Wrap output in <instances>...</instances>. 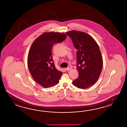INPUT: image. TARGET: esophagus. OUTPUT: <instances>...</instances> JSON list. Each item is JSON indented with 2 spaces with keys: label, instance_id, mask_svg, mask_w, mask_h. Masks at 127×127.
Masks as SVG:
<instances>
[{
  "label": "esophagus",
  "instance_id": "34e87169",
  "mask_svg": "<svg viewBox=\"0 0 127 127\" xmlns=\"http://www.w3.org/2000/svg\"><path fill=\"white\" fill-rule=\"evenodd\" d=\"M65 70L66 71H69V70H71V68L70 67H68L67 68H65Z\"/></svg>",
  "mask_w": 127,
  "mask_h": 127
}]
</instances>
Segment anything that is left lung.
Instances as JSON below:
<instances>
[{"mask_svg":"<svg viewBox=\"0 0 127 127\" xmlns=\"http://www.w3.org/2000/svg\"><path fill=\"white\" fill-rule=\"evenodd\" d=\"M77 52V68L78 78L73 81L75 86L85 89L93 86L100 76L103 61L99 46L86 33L76 30L66 32Z\"/></svg>","mask_w":127,"mask_h":127,"instance_id":"8db88e82","label":"left lung"}]
</instances>
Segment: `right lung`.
Here are the masks:
<instances>
[{"mask_svg":"<svg viewBox=\"0 0 127 127\" xmlns=\"http://www.w3.org/2000/svg\"><path fill=\"white\" fill-rule=\"evenodd\" d=\"M66 38L64 33L44 32L30 47L28 57L29 69L35 82L43 88L54 86L59 82L63 73L55 67L52 49L54 43L62 42Z\"/></svg>","mask_w":127,"mask_h":127,"instance_id":"add662e5","label":"right lung"}]
</instances>
